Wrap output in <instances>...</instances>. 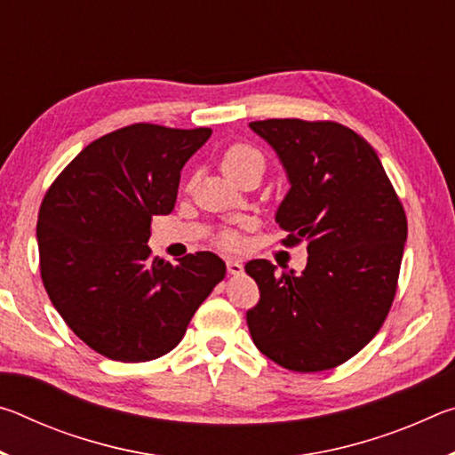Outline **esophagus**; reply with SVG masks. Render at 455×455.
I'll return each mask as SVG.
<instances>
[{
  "mask_svg": "<svg viewBox=\"0 0 455 455\" xmlns=\"http://www.w3.org/2000/svg\"><path fill=\"white\" fill-rule=\"evenodd\" d=\"M227 268H228L230 275H241L243 273V263H241V260L228 259L227 260Z\"/></svg>",
  "mask_w": 455,
  "mask_h": 455,
  "instance_id": "obj_1",
  "label": "esophagus"
}]
</instances>
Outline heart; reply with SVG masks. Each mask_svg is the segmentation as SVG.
I'll return each instance as SVG.
<instances>
[{
	"mask_svg": "<svg viewBox=\"0 0 455 455\" xmlns=\"http://www.w3.org/2000/svg\"><path fill=\"white\" fill-rule=\"evenodd\" d=\"M222 171L227 172L228 179H238V176L249 172V171H265V158L255 146L244 144V142H236L233 146H228L227 152L222 154ZM217 243L222 246V249H235L238 244V236L233 233V230H220L217 235Z\"/></svg>",
	"mask_w": 455,
	"mask_h": 455,
	"instance_id": "obj_1",
	"label": "heart"
}]
</instances>
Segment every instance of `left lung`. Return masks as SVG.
I'll list each match as a JSON object with an SVG mask.
<instances>
[{
  "mask_svg": "<svg viewBox=\"0 0 455 455\" xmlns=\"http://www.w3.org/2000/svg\"><path fill=\"white\" fill-rule=\"evenodd\" d=\"M249 126L289 174L276 211L281 244L305 243L309 259L301 275H276L265 259L244 265L260 291L246 323L276 365L325 371L357 355L387 317L407 238L403 204L373 146L351 128L299 118Z\"/></svg>",
  "mask_w": 455,
  "mask_h": 455,
  "instance_id": "1",
  "label": "left lung"
}]
</instances>
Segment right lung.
Segmentation results:
<instances>
[{
	"instance_id": "add662e5",
	"label": "right lung",
	"mask_w": 455,
	"mask_h": 455,
	"mask_svg": "<svg viewBox=\"0 0 455 455\" xmlns=\"http://www.w3.org/2000/svg\"><path fill=\"white\" fill-rule=\"evenodd\" d=\"M211 128L130 124L76 156L37 214L40 273L61 319L90 349L122 363L166 355L192 315L225 279L209 251L152 257L150 222L171 214L180 171Z\"/></svg>"
}]
</instances>
